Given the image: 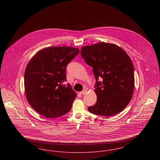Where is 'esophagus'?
I'll return each instance as SVG.
<instances>
[{
    "mask_svg": "<svg viewBox=\"0 0 160 160\" xmlns=\"http://www.w3.org/2000/svg\"><path fill=\"white\" fill-rule=\"evenodd\" d=\"M87 89H84L83 91L80 92V94H81V95H84V94H86V92H87Z\"/></svg>",
    "mask_w": 160,
    "mask_h": 160,
    "instance_id": "1",
    "label": "esophagus"
}]
</instances>
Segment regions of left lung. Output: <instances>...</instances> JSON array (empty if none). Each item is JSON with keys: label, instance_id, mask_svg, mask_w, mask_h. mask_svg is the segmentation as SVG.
Instances as JSON below:
<instances>
[{"label": "left lung", "instance_id": "1", "mask_svg": "<svg viewBox=\"0 0 160 160\" xmlns=\"http://www.w3.org/2000/svg\"><path fill=\"white\" fill-rule=\"evenodd\" d=\"M80 53L93 68L97 100L88 107L90 113L103 116L119 113L132 99L134 71L129 56L113 44L98 42L83 46Z\"/></svg>", "mask_w": 160, "mask_h": 160}]
</instances>
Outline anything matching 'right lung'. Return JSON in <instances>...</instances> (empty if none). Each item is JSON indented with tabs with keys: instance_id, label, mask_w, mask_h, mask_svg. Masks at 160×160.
<instances>
[{
	"instance_id": "1",
	"label": "right lung",
	"mask_w": 160,
	"mask_h": 160,
	"mask_svg": "<svg viewBox=\"0 0 160 160\" xmlns=\"http://www.w3.org/2000/svg\"><path fill=\"white\" fill-rule=\"evenodd\" d=\"M79 53L72 47H49L28 63L24 72L26 97L32 107L46 118L67 114L77 94L67 82V65Z\"/></svg>"
}]
</instances>
